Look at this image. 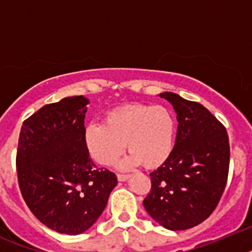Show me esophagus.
<instances>
[{"label": "esophagus", "mask_w": 252, "mask_h": 252, "mask_svg": "<svg viewBox=\"0 0 252 252\" xmlns=\"http://www.w3.org/2000/svg\"><path fill=\"white\" fill-rule=\"evenodd\" d=\"M130 177V174H117V179H119L120 182H125V180H127Z\"/></svg>", "instance_id": "1"}]
</instances>
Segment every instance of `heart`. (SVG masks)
<instances>
[{"label":"heart","instance_id":"heart-1","mask_svg":"<svg viewBox=\"0 0 252 252\" xmlns=\"http://www.w3.org/2000/svg\"><path fill=\"white\" fill-rule=\"evenodd\" d=\"M84 137L92 157L102 165H113L127 146L131 154L122 165L142 162L146 168H157L174 148L175 120L164 106L124 104L108 111L103 124L88 125Z\"/></svg>","mask_w":252,"mask_h":252}]
</instances>
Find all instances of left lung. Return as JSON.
<instances>
[{
  "label": "left lung",
  "instance_id": "left-lung-1",
  "mask_svg": "<svg viewBox=\"0 0 252 252\" xmlns=\"http://www.w3.org/2000/svg\"><path fill=\"white\" fill-rule=\"evenodd\" d=\"M159 95L177 113V137L168 159L150 173L144 207L168 230H188L212 215L223 194L230 142L226 127L201 103L171 92Z\"/></svg>",
  "mask_w": 252,
  "mask_h": 252
}]
</instances>
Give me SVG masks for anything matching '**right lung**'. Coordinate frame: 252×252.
Listing matches in <instances>:
<instances>
[{
  "label": "right lung",
  "instance_id": "obj_1",
  "mask_svg": "<svg viewBox=\"0 0 252 252\" xmlns=\"http://www.w3.org/2000/svg\"><path fill=\"white\" fill-rule=\"evenodd\" d=\"M83 95L45 104L22 124L16 154L24 201L41 223L79 235L98 220L117 184L115 173L95 168L86 144Z\"/></svg>",
  "mask_w": 252,
  "mask_h": 252
}]
</instances>
